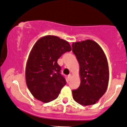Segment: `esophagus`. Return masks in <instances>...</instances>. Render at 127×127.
<instances>
[{
    "instance_id": "obj_1",
    "label": "esophagus",
    "mask_w": 127,
    "mask_h": 127,
    "mask_svg": "<svg viewBox=\"0 0 127 127\" xmlns=\"http://www.w3.org/2000/svg\"><path fill=\"white\" fill-rule=\"evenodd\" d=\"M68 80H69L71 79V74H69V75H68Z\"/></svg>"
}]
</instances>
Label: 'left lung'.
Listing matches in <instances>:
<instances>
[{"label": "left lung", "mask_w": 127, "mask_h": 127, "mask_svg": "<svg viewBox=\"0 0 127 127\" xmlns=\"http://www.w3.org/2000/svg\"><path fill=\"white\" fill-rule=\"evenodd\" d=\"M72 51L80 65V85L73 90V97L78 104L96 103L106 92L109 82L108 60L102 48L92 40L73 42Z\"/></svg>", "instance_id": "left-lung-1"}]
</instances>
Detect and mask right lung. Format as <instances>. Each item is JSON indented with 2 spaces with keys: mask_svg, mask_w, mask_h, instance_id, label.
I'll return each instance as SVG.
<instances>
[{
  "mask_svg": "<svg viewBox=\"0 0 127 127\" xmlns=\"http://www.w3.org/2000/svg\"><path fill=\"white\" fill-rule=\"evenodd\" d=\"M71 51L69 42L56 36L47 35L36 41L25 69L27 87L35 99L49 102L58 97L66 82L57 61Z\"/></svg>",
  "mask_w": 127,
  "mask_h": 127,
  "instance_id": "add662e5",
  "label": "right lung"
}]
</instances>
